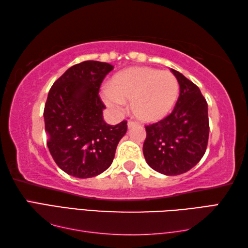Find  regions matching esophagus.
<instances>
[{"label":"esophagus","mask_w":248,"mask_h":248,"mask_svg":"<svg viewBox=\"0 0 248 248\" xmlns=\"http://www.w3.org/2000/svg\"><path fill=\"white\" fill-rule=\"evenodd\" d=\"M135 124H136V123H134V121H131V120L128 121V128H132Z\"/></svg>","instance_id":"34e87169"}]
</instances>
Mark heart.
I'll return each instance as SVG.
<instances>
[{
  "mask_svg": "<svg viewBox=\"0 0 248 248\" xmlns=\"http://www.w3.org/2000/svg\"><path fill=\"white\" fill-rule=\"evenodd\" d=\"M179 93L177 78L170 71L150 67H134L112 78L103 100L115 112H121L124 101L144 123H155L170 113Z\"/></svg>",
  "mask_w": 248,
  "mask_h": 248,
  "instance_id": "1",
  "label": "heart"
}]
</instances>
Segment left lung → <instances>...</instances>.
<instances>
[{
  "instance_id": "left-lung-1",
  "label": "left lung",
  "mask_w": 248,
  "mask_h": 248,
  "mask_svg": "<svg viewBox=\"0 0 248 248\" xmlns=\"http://www.w3.org/2000/svg\"><path fill=\"white\" fill-rule=\"evenodd\" d=\"M180 94L172 112L155 124L146 125L143 152L152 170L166 176L186 172L202 160L209 139L208 104L200 89L171 69Z\"/></svg>"
}]
</instances>
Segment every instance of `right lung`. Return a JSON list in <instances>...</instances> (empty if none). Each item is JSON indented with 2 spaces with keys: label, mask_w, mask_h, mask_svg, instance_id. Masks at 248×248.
Masks as SVG:
<instances>
[{
  "label": "right lung",
  "mask_w": 248,
  "mask_h": 248,
  "mask_svg": "<svg viewBox=\"0 0 248 248\" xmlns=\"http://www.w3.org/2000/svg\"><path fill=\"white\" fill-rule=\"evenodd\" d=\"M113 66L85 61L70 67L52 85L45 105L48 148L62 170L92 178L112 164L127 121L116 125L103 120L105 105L99 97L103 78Z\"/></svg>",
  "instance_id": "add662e5"
}]
</instances>
